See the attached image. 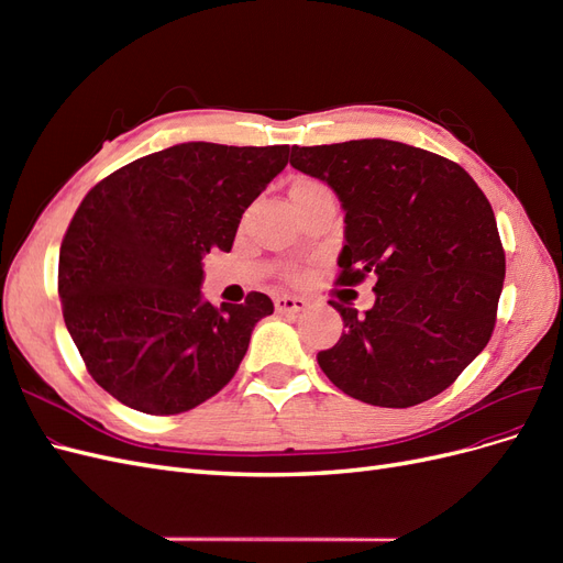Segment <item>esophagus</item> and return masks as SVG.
Instances as JSON below:
<instances>
[{
	"label": "esophagus",
	"instance_id": "1",
	"mask_svg": "<svg viewBox=\"0 0 563 563\" xmlns=\"http://www.w3.org/2000/svg\"><path fill=\"white\" fill-rule=\"evenodd\" d=\"M275 308H277V312H300V310H305L308 308V300L305 298H300V296H277L275 298Z\"/></svg>",
	"mask_w": 563,
	"mask_h": 563
}]
</instances>
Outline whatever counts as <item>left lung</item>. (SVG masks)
<instances>
[{
    "label": "left lung",
    "instance_id": "left-lung-1",
    "mask_svg": "<svg viewBox=\"0 0 563 563\" xmlns=\"http://www.w3.org/2000/svg\"><path fill=\"white\" fill-rule=\"evenodd\" d=\"M291 166L327 183L345 211L338 284L376 277L364 314L317 362L345 395L408 408L437 397L490 340L505 251L486 195L463 166L397 141L294 147Z\"/></svg>",
    "mask_w": 563,
    "mask_h": 563
}]
</instances>
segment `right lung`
<instances>
[{
  "label": "right lung",
  "instance_id": "add662e5",
  "mask_svg": "<svg viewBox=\"0 0 563 563\" xmlns=\"http://www.w3.org/2000/svg\"><path fill=\"white\" fill-rule=\"evenodd\" d=\"M288 145L180 143L100 180L58 258L63 319L91 378L129 408L176 416L218 395L275 305L201 298L203 255L230 251L242 213L288 164Z\"/></svg>",
  "mask_w": 563,
  "mask_h": 563
}]
</instances>
